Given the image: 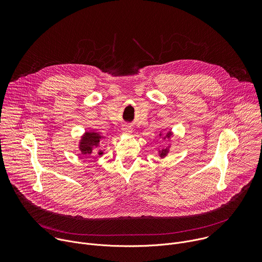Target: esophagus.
<instances>
[{"label": "esophagus", "instance_id": "obj_1", "mask_svg": "<svg viewBox=\"0 0 262 262\" xmlns=\"http://www.w3.org/2000/svg\"><path fill=\"white\" fill-rule=\"evenodd\" d=\"M122 130H123V133H125V134H132V133H133L132 126H130V125H127V124L122 127Z\"/></svg>", "mask_w": 262, "mask_h": 262}]
</instances>
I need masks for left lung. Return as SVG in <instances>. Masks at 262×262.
Returning a JSON list of instances; mask_svg holds the SVG:
<instances>
[{"label":"left lung","mask_w":262,"mask_h":262,"mask_svg":"<svg viewBox=\"0 0 262 262\" xmlns=\"http://www.w3.org/2000/svg\"><path fill=\"white\" fill-rule=\"evenodd\" d=\"M162 136V133L160 134V137ZM172 136V133L171 132H168L165 136H164V139H169L170 137ZM168 152H169V147L168 148H166V149H162V150H159V155H160V157L163 159V158H165L167 155H168Z\"/></svg>","instance_id":"8db88e82"}]
</instances>
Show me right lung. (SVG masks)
I'll list each match as a JSON object with an SVG mask.
<instances>
[{
	"instance_id": "obj_1",
	"label": "right lung",
	"mask_w": 262,
	"mask_h": 262,
	"mask_svg": "<svg viewBox=\"0 0 262 262\" xmlns=\"http://www.w3.org/2000/svg\"><path fill=\"white\" fill-rule=\"evenodd\" d=\"M103 137L95 132H86L80 141V151L84 156H90L93 151H97V155L102 156L103 151L98 149L99 144H101Z\"/></svg>"
}]
</instances>
